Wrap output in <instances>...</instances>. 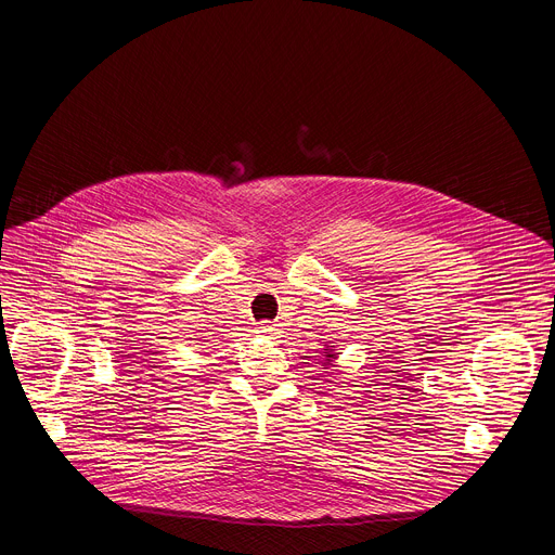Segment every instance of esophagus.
Returning <instances> with one entry per match:
<instances>
[{
  "instance_id": "obj_1",
  "label": "esophagus",
  "mask_w": 555,
  "mask_h": 555,
  "mask_svg": "<svg viewBox=\"0 0 555 555\" xmlns=\"http://www.w3.org/2000/svg\"><path fill=\"white\" fill-rule=\"evenodd\" d=\"M258 333L260 335H266V337H272V335H276V326L274 324H260V328H258Z\"/></svg>"
}]
</instances>
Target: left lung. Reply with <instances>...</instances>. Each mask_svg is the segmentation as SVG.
I'll list each match as a JSON object with an SVG mask.
<instances>
[{
  "label": "left lung",
  "mask_w": 555,
  "mask_h": 555,
  "mask_svg": "<svg viewBox=\"0 0 555 555\" xmlns=\"http://www.w3.org/2000/svg\"><path fill=\"white\" fill-rule=\"evenodd\" d=\"M324 353H326V360L322 362V366H326V369H328V366H335V360H337V356H339V353H335V348H328V346H326Z\"/></svg>",
  "instance_id": "obj_1"
}]
</instances>
